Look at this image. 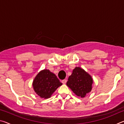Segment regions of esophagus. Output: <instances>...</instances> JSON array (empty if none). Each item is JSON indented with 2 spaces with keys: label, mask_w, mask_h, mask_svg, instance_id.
<instances>
[{
  "label": "esophagus",
  "mask_w": 124,
  "mask_h": 124,
  "mask_svg": "<svg viewBox=\"0 0 124 124\" xmlns=\"http://www.w3.org/2000/svg\"><path fill=\"white\" fill-rule=\"evenodd\" d=\"M62 84H65L67 83V80L66 79L63 80H62Z\"/></svg>",
  "instance_id": "34e87169"
}]
</instances>
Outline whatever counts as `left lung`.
Masks as SVG:
<instances>
[{
  "instance_id": "8db88e82",
  "label": "left lung",
  "mask_w": 124,
  "mask_h": 124,
  "mask_svg": "<svg viewBox=\"0 0 124 124\" xmlns=\"http://www.w3.org/2000/svg\"><path fill=\"white\" fill-rule=\"evenodd\" d=\"M92 84L91 75L81 67H76L69 77L67 85L77 96L84 98L91 91Z\"/></svg>"
}]
</instances>
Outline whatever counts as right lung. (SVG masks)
Wrapping results in <instances>:
<instances>
[{
	"label": "right lung",
	"mask_w": 124,
	"mask_h": 124,
	"mask_svg": "<svg viewBox=\"0 0 124 124\" xmlns=\"http://www.w3.org/2000/svg\"><path fill=\"white\" fill-rule=\"evenodd\" d=\"M62 83L60 81L56 75L49 70H43L38 73L33 81L34 91L40 97L47 99Z\"/></svg>",
	"instance_id": "obj_1"
}]
</instances>
